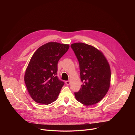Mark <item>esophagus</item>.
<instances>
[{
    "mask_svg": "<svg viewBox=\"0 0 135 135\" xmlns=\"http://www.w3.org/2000/svg\"><path fill=\"white\" fill-rule=\"evenodd\" d=\"M70 80H67V81H66V84L67 85H68L70 84Z\"/></svg>",
    "mask_w": 135,
    "mask_h": 135,
    "instance_id": "1",
    "label": "esophagus"
}]
</instances>
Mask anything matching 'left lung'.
Instances as JSON below:
<instances>
[{"mask_svg": "<svg viewBox=\"0 0 135 135\" xmlns=\"http://www.w3.org/2000/svg\"><path fill=\"white\" fill-rule=\"evenodd\" d=\"M70 47L78 60L81 88L75 93L76 100L85 105L100 102L107 93L110 83V69L104 55L95 47L76 42Z\"/></svg>", "mask_w": 135, "mask_h": 135, "instance_id": "8db88e82", "label": "left lung"}]
</instances>
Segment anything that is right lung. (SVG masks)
I'll return each mask as SVG.
<instances>
[{
    "label": "right lung",
    "instance_id": "obj_1",
    "mask_svg": "<svg viewBox=\"0 0 135 135\" xmlns=\"http://www.w3.org/2000/svg\"><path fill=\"white\" fill-rule=\"evenodd\" d=\"M69 47L68 44L50 42L33 55L26 70L25 82L34 101L49 104L57 98L65 84L57 76V63Z\"/></svg>",
    "mask_w": 135,
    "mask_h": 135
}]
</instances>
